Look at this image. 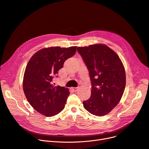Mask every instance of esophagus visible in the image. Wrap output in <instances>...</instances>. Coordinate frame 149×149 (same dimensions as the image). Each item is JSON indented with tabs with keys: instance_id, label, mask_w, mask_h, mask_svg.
Returning a JSON list of instances; mask_svg holds the SVG:
<instances>
[{
	"instance_id": "1",
	"label": "esophagus",
	"mask_w": 149,
	"mask_h": 149,
	"mask_svg": "<svg viewBox=\"0 0 149 149\" xmlns=\"http://www.w3.org/2000/svg\"><path fill=\"white\" fill-rule=\"evenodd\" d=\"M78 88H79V87H72V88H71V89H72L73 91H74V92L77 91L78 90Z\"/></svg>"
}]
</instances>
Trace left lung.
<instances>
[{
    "mask_svg": "<svg viewBox=\"0 0 149 149\" xmlns=\"http://www.w3.org/2000/svg\"><path fill=\"white\" fill-rule=\"evenodd\" d=\"M88 68L91 94L83 102L91 114L102 117L109 113L120 102L126 86V73L116 52L103 44L77 49Z\"/></svg>",
    "mask_w": 149,
    "mask_h": 149,
    "instance_id": "left-lung-1",
    "label": "left lung"
}]
</instances>
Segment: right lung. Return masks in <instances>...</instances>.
Instances as JSON below:
<instances>
[{
	"mask_svg": "<svg viewBox=\"0 0 149 149\" xmlns=\"http://www.w3.org/2000/svg\"><path fill=\"white\" fill-rule=\"evenodd\" d=\"M76 47L44 48L37 52L26 65L23 91L31 105L41 114L52 117L64 109L69 90L55 86L52 81L63 68L65 60L75 54Z\"/></svg>",
	"mask_w": 149,
	"mask_h": 149,
	"instance_id": "add662e5",
	"label": "right lung"
}]
</instances>
